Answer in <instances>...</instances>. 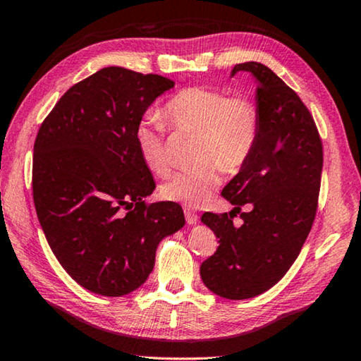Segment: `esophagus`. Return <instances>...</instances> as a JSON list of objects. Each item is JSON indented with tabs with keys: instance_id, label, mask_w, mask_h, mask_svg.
<instances>
[{
	"instance_id": "1",
	"label": "esophagus",
	"mask_w": 361,
	"mask_h": 361,
	"mask_svg": "<svg viewBox=\"0 0 361 361\" xmlns=\"http://www.w3.org/2000/svg\"><path fill=\"white\" fill-rule=\"evenodd\" d=\"M184 215H185V219H187V223H189V224H197L198 223V215L195 212L185 210Z\"/></svg>"
}]
</instances>
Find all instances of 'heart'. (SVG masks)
I'll use <instances>...</instances> for the list:
<instances>
[{"label": "heart", "mask_w": 361, "mask_h": 361, "mask_svg": "<svg viewBox=\"0 0 361 361\" xmlns=\"http://www.w3.org/2000/svg\"><path fill=\"white\" fill-rule=\"evenodd\" d=\"M164 117L176 130L197 132V166L177 172L161 185L164 200L202 207L221 184L223 168L238 171L254 153L260 133L257 104L247 96L192 86L174 94L164 106ZM137 149L146 168L158 176L169 171L166 125L159 116H146L135 130Z\"/></svg>", "instance_id": "b5f03b06"}]
</instances>
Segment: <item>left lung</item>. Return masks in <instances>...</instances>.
Wrapping results in <instances>:
<instances>
[{
  "label": "left lung",
  "instance_id": "1",
  "mask_svg": "<svg viewBox=\"0 0 361 361\" xmlns=\"http://www.w3.org/2000/svg\"><path fill=\"white\" fill-rule=\"evenodd\" d=\"M257 81L260 133L254 153L221 195L229 213H203L219 239L216 252L200 265L203 283L228 300H247L271 288L293 265L311 231L319 198L322 142L300 96L257 61L239 63ZM245 204L247 212H241ZM239 212L241 227L232 218Z\"/></svg>",
  "mask_w": 361,
  "mask_h": 361
}]
</instances>
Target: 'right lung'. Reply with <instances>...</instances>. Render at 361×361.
<instances>
[{
  "mask_svg": "<svg viewBox=\"0 0 361 361\" xmlns=\"http://www.w3.org/2000/svg\"><path fill=\"white\" fill-rule=\"evenodd\" d=\"M171 87L169 78L102 68L71 86L39 128L35 212L61 267L92 293L142 286L161 239L185 223L177 203L145 202L156 184L135 142L146 109Z\"/></svg>",
  "mask_w": 361,
  "mask_h": 361,
  "instance_id": "right-lung-1",
  "label": "right lung"
}]
</instances>
